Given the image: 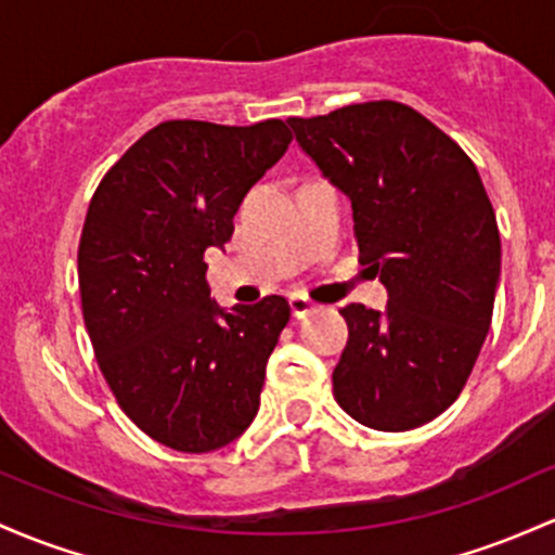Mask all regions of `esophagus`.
Segmentation results:
<instances>
[{
  "mask_svg": "<svg viewBox=\"0 0 555 555\" xmlns=\"http://www.w3.org/2000/svg\"><path fill=\"white\" fill-rule=\"evenodd\" d=\"M289 310H292V315H295V319H302V315L313 313L315 302L306 295H292L289 297Z\"/></svg>",
  "mask_w": 555,
  "mask_h": 555,
  "instance_id": "1",
  "label": "esophagus"
}]
</instances>
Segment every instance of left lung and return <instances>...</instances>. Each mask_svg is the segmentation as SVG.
I'll return each mask as SVG.
<instances>
[{"label":"left lung","mask_w":555,"mask_h":555,"mask_svg":"<svg viewBox=\"0 0 555 555\" xmlns=\"http://www.w3.org/2000/svg\"><path fill=\"white\" fill-rule=\"evenodd\" d=\"M300 147L352 203L361 260L389 292L385 313L350 302L334 398L356 422L405 431L464 389L487 337L501 234L477 166L418 109L361 102L287 118Z\"/></svg>","instance_id":"1"}]
</instances>
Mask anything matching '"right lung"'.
Wrapping results in <instances>:
<instances>
[{"label":"right lung","mask_w":555,"mask_h":555,"mask_svg":"<svg viewBox=\"0 0 555 555\" xmlns=\"http://www.w3.org/2000/svg\"><path fill=\"white\" fill-rule=\"evenodd\" d=\"M289 142L279 118L166 120L124 152L89 203L78 289L96 363L120 411L179 453L229 446L258 413L289 302L216 308L205 253L231 240L242 197Z\"/></svg>","instance_id":"add662e5"}]
</instances>
